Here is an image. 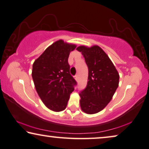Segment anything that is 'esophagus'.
Listing matches in <instances>:
<instances>
[{"label":"esophagus","instance_id":"obj_1","mask_svg":"<svg viewBox=\"0 0 149 149\" xmlns=\"http://www.w3.org/2000/svg\"><path fill=\"white\" fill-rule=\"evenodd\" d=\"M74 77H75V79L76 81H78V79H79V77H78V75H75V76H74Z\"/></svg>","mask_w":149,"mask_h":149}]
</instances>
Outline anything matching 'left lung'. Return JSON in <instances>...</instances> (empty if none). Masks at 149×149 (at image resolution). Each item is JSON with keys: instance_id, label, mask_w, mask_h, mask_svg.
<instances>
[{"instance_id": "left-lung-1", "label": "left lung", "mask_w": 149, "mask_h": 149, "mask_svg": "<svg viewBox=\"0 0 149 149\" xmlns=\"http://www.w3.org/2000/svg\"><path fill=\"white\" fill-rule=\"evenodd\" d=\"M88 68L87 86L79 94L80 107L86 113L102 111L112 99L119 86V75L111 61L98 46H79Z\"/></svg>"}]
</instances>
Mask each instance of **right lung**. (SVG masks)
<instances>
[{"instance_id": "obj_1", "label": "right lung", "mask_w": 149, "mask_h": 149, "mask_svg": "<svg viewBox=\"0 0 149 149\" xmlns=\"http://www.w3.org/2000/svg\"><path fill=\"white\" fill-rule=\"evenodd\" d=\"M75 47L59 40L49 46L33 64L32 75L37 93L46 107L53 111L66 108L77 84L68 63L70 52Z\"/></svg>"}]
</instances>
